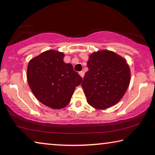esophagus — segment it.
<instances>
[{
	"mask_svg": "<svg viewBox=\"0 0 155 155\" xmlns=\"http://www.w3.org/2000/svg\"><path fill=\"white\" fill-rule=\"evenodd\" d=\"M78 74H79V75L81 78H83V77H84V72L83 71H81V72H78Z\"/></svg>",
	"mask_w": 155,
	"mask_h": 155,
	"instance_id": "1",
	"label": "esophagus"
}]
</instances>
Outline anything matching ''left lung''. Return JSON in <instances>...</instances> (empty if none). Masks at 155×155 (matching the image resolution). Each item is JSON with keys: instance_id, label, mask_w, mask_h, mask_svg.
Listing matches in <instances>:
<instances>
[{"instance_id": "obj_1", "label": "left lung", "mask_w": 155, "mask_h": 155, "mask_svg": "<svg viewBox=\"0 0 155 155\" xmlns=\"http://www.w3.org/2000/svg\"><path fill=\"white\" fill-rule=\"evenodd\" d=\"M89 70L82 87L88 104L104 110L117 104L124 97L130 82V70L125 59L114 51L99 50L89 56Z\"/></svg>"}]
</instances>
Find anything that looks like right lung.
<instances>
[{
    "label": "right lung",
    "mask_w": 155,
    "mask_h": 155,
    "mask_svg": "<svg viewBox=\"0 0 155 155\" xmlns=\"http://www.w3.org/2000/svg\"><path fill=\"white\" fill-rule=\"evenodd\" d=\"M65 54L57 50L43 51L29 61L27 78L31 92L41 104L62 109L70 102L82 78L71 63L63 61Z\"/></svg>",
    "instance_id": "add662e5"
}]
</instances>
